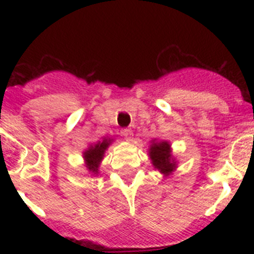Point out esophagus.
<instances>
[{
	"label": "esophagus",
	"mask_w": 254,
	"mask_h": 254,
	"mask_svg": "<svg viewBox=\"0 0 254 254\" xmlns=\"http://www.w3.org/2000/svg\"><path fill=\"white\" fill-rule=\"evenodd\" d=\"M122 134L125 136L126 138H131L132 131H131V129H128V128H123L122 129Z\"/></svg>",
	"instance_id": "1"
}]
</instances>
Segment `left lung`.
<instances>
[{"label":"left lung","mask_w":254,"mask_h":254,"mask_svg":"<svg viewBox=\"0 0 254 254\" xmlns=\"http://www.w3.org/2000/svg\"><path fill=\"white\" fill-rule=\"evenodd\" d=\"M149 154L154 167L163 174H169L176 169V163L170 155V145L168 142H156L151 145Z\"/></svg>","instance_id":"left-lung-1"}]
</instances>
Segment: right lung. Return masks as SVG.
Instances as JSON below:
<instances>
[{
    "label": "right lung",
    "instance_id": "1",
    "mask_svg": "<svg viewBox=\"0 0 254 254\" xmlns=\"http://www.w3.org/2000/svg\"><path fill=\"white\" fill-rule=\"evenodd\" d=\"M111 140L104 138L103 141H99L98 143H95L94 146L89 147V150L84 152V158L86 160V167L87 169L93 173H98V167H99L100 160L103 159V155L104 151L107 150V147L109 146Z\"/></svg>",
    "mask_w": 254,
    "mask_h": 254
}]
</instances>
